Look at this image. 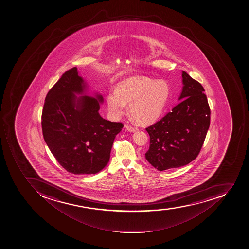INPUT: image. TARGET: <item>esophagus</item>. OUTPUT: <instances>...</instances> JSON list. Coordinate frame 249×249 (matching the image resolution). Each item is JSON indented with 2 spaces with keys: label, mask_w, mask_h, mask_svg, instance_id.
Returning <instances> with one entry per match:
<instances>
[{
  "label": "esophagus",
  "mask_w": 249,
  "mask_h": 249,
  "mask_svg": "<svg viewBox=\"0 0 249 249\" xmlns=\"http://www.w3.org/2000/svg\"><path fill=\"white\" fill-rule=\"evenodd\" d=\"M125 128L128 130V131L130 132H135L138 131V128L134 127V126H132V125H125Z\"/></svg>",
  "instance_id": "esophagus-1"
}]
</instances>
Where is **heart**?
<instances>
[{
	"label": "heart",
	"instance_id": "obj_1",
	"mask_svg": "<svg viewBox=\"0 0 249 249\" xmlns=\"http://www.w3.org/2000/svg\"><path fill=\"white\" fill-rule=\"evenodd\" d=\"M170 89L164 81L146 77L126 78L107 97V110L113 119L121 117L126 103L129 111L141 124H150L160 116L168 101Z\"/></svg>",
	"mask_w": 249,
	"mask_h": 249
}]
</instances>
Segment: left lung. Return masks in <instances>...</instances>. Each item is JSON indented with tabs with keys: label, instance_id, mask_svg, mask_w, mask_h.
I'll return each instance as SVG.
<instances>
[{
	"label": "left lung",
	"instance_id": "obj_1",
	"mask_svg": "<svg viewBox=\"0 0 249 249\" xmlns=\"http://www.w3.org/2000/svg\"><path fill=\"white\" fill-rule=\"evenodd\" d=\"M182 100L164 117L146 128L150 146L145 158L162 171L189 164L200 152L210 125V111L204 89L182 71Z\"/></svg>",
	"mask_w": 249,
	"mask_h": 249
}]
</instances>
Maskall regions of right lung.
I'll list each match as a JSON object with an SVG mask.
<instances>
[{
  "label": "right lung",
  "mask_w": 249,
  "mask_h": 249,
  "mask_svg": "<svg viewBox=\"0 0 249 249\" xmlns=\"http://www.w3.org/2000/svg\"><path fill=\"white\" fill-rule=\"evenodd\" d=\"M87 93L88 85L74 67L49 91L41 115L45 143L62 167L74 175L102 171L109 162L115 136L124 127L99 114L104 101L101 94L91 97Z\"/></svg>",
  "instance_id": "right-lung-1"
}]
</instances>
